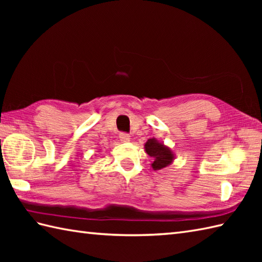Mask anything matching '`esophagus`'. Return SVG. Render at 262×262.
<instances>
[{"instance_id":"34e87169","label":"esophagus","mask_w":262,"mask_h":262,"mask_svg":"<svg viewBox=\"0 0 262 262\" xmlns=\"http://www.w3.org/2000/svg\"><path fill=\"white\" fill-rule=\"evenodd\" d=\"M119 140L121 143H128L130 141V136L126 134V133H120L119 134Z\"/></svg>"}]
</instances>
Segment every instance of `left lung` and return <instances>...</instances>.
<instances>
[{
    "label": "left lung",
    "instance_id": "obj_1",
    "mask_svg": "<svg viewBox=\"0 0 262 262\" xmlns=\"http://www.w3.org/2000/svg\"><path fill=\"white\" fill-rule=\"evenodd\" d=\"M144 149L149 157L153 158V162L151 163L153 170L163 169L165 166L170 165L176 159L174 152L154 137L147 140L145 145H144Z\"/></svg>",
    "mask_w": 262,
    "mask_h": 262
}]
</instances>
